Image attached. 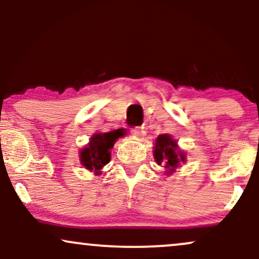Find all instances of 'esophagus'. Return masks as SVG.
Segmentation results:
<instances>
[{
  "label": "esophagus",
  "instance_id": "esophagus-1",
  "mask_svg": "<svg viewBox=\"0 0 259 259\" xmlns=\"http://www.w3.org/2000/svg\"><path fill=\"white\" fill-rule=\"evenodd\" d=\"M132 135L134 138H139L141 135V129L140 127H134V129H132Z\"/></svg>",
  "mask_w": 259,
  "mask_h": 259
}]
</instances>
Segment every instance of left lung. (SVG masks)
<instances>
[{
    "instance_id": "8db88e82",
    "label": "left lung",
    "mask_w": 259,
    "mask_h": 259,
    "mask_svg": "<svg viewBox=\"0 0 259 259\" xmlns=\"http://www.w3.org/2000/svg\"><path fill=\"white\" fill-rule=\"evenodd\" d=\"M154 160L157 164L165 163L167 173L170 174L179 167L180 163H185L186 156L183 151L178 147V142L168 134H162L156 140L153 151Z\"/></svg>"
}]
</instances>
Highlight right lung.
I'll use <instances>...</instances> for the list:
<instances>
[{
    "instance_id": "1",
    "label": "right lung",
    "mask_w": 259,
    "mask_h": 259,
    "mask_svg": "<svg viewBox=\"0 0 259 259\" xmlns=\"http://www.w3.org/2000/svg\"><path fill=\"white\" fill-rule=\"evenodd\" d=\"M120 136H123V134L118 130L94 134L89 144L80 151V163L88 170L100 175L101 169L111 160V150Z\"/></svg>"
}]
</instances>
